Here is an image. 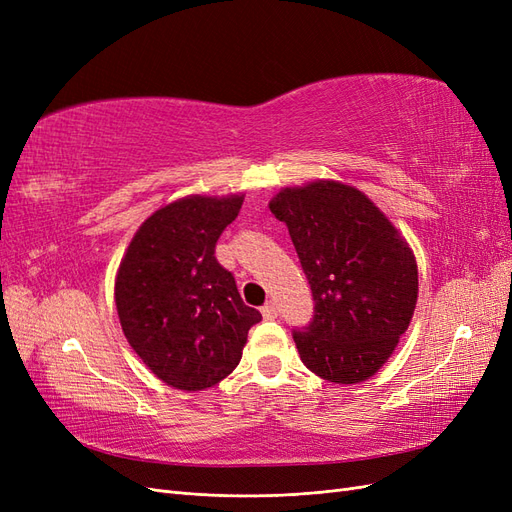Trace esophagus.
Wrapping results in <instances>:
<instances>
[{
    "mask_svg": "<svg viewBox=\"0 0 512 512\" xmlns=\"http://www.w3.org/2000/svg\"><path fill=\"white\" fill-rule=\"evenodd\" d=\"M260 312H262V316H265V320H273V318H277V307H275V303H265L260 307Z\"/></svg>",
    "mask_w": 512,
    "mask_h": 512,
    "instance_id": "1",
    "label": "esophagus"
}]
</instances>
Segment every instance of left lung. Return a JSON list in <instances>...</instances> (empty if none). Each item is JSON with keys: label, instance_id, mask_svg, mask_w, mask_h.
I'll list each match as a JSON object with an SVG mask.
<instances>
[{"label": "left lung", "instance_id": "obj_1", "mask_svg": "<svg viewBox=\"0 0 512 512\" xmlns=\"http://www.w3.org/2000/svg\"><path fill=\"white\" fill-rule=\"evenodd\" d=\"M269 209L288 226L314 297L312 322L292 331L303 365L335 384L371 378L414 314L410 245L363 192L339 181L284 188Z\"/></svg>", "mask_w": 512, "mask_h": 512}]
</instances>
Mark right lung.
I'll return each instance as SVG.
<instances>
[{
    "label": "right lung",
    "mask_w": 512,
    "mask_h": 512,
    "mask_svg": "<svg viewBox=\"0 0 512 512\" xmlns=\"http://www.w3.org/2000/svg\"><path fill=\"white\" fill-rule=\"evenodd\" d=\"M241 205L243 194L179 198L149 215L121 258L115 305L123 335L179 391H203L232 374L247 331L262 320L215 258Z\"/></svg>",
    "instance_id": "right-lung-1"
}]
</instances>
